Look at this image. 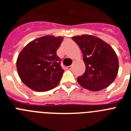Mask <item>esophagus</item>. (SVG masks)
Wrapping results in <instances>:
<instances>
[{
	"label": "esophagus",
	"mask_w": 131,
	"mask_h": 131,
	"mask_svg": "<svg viewBox=\"0 0 131 131\" xmlns=\"http://www.w3.org/2000/svg\"><path fill=\"white\" fill-rule=\"evenodd\" d=\"M72 66H68V67H67V70H70L71 69H72Z\"/></svg>",
	"instance_id": "1"
}]
</instances>
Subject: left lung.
<instances>
[{"mask_svg": "<svg viewBox=\"0 0 131 131\" xmlns=\"http://www.w3.org/2000/svg\"><path fill=\"white\" fill-rule=\"evenodd\" d=\"M72 39L83 53L86 71L77 78L82 87L93 92L108 87L118 72L117 55L111 45L92 35L74 36Z\"/></svg>", "mask_w": 131, "mask_h": 131, "instance_id": "1", "label": "left lung"}]
</instances>
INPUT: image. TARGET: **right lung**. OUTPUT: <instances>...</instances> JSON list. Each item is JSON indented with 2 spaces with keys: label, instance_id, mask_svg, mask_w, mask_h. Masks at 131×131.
<instances>
[{
  "label": "right lung",
  "instance_id": "right-lung-1",
  "mask_svg": "<svg viewBox=\"0 0 131 131\" xmlns=\"http://www.w3.org/2000/svg\"><path fill=\"white\" fill-rule=\"evenodd\" d=\"M61 36L45 35L29 42L19 53L17 70L21 81L30 89L46 92L59 84L64 70L56 51Z\"/></svg>",
  "mask_w": 131,
  "mask_h": 131
}]
</instances>
